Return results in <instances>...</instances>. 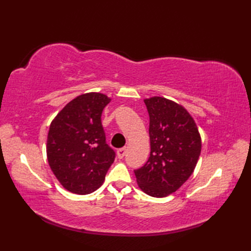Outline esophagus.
<instances>
[{"label": "esophagus", "instance_id": "34e87169", "mask_svg": "<svg viewBox=\"0 0 251 251\" xmlns=\"http://www.w3.org/2000/svg\"><path fill=\"white\" fill-rule=\"evenodd\" d=\"M125 153H126V148L119 149V150L116 151L117 157H119V158H123V157H124V156H125Z\"/></svg>", "mask_w": 251, "mask_h": 251}]
</instances>
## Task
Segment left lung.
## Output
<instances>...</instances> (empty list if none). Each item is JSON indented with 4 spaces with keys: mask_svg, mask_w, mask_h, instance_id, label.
<instances>
[{
    "mask_svg": "<svg viewBox=\"0 0 251 251\" xmlns=\"http://www.w3.org/2000/svg\"><path fill=\"white\" fill-rule=\"evenodd\" d=\"M150 115L151 153L145 166L135 170L138 186L153 197L177 191L193 174L201 138L184 106L164 97L145 99Z\"/></svg>",
    "mask_w": 251,
    "mask_h": 251,
    "instance_id": "8db88e82",
    "label": "left lung"
}]
</instances>
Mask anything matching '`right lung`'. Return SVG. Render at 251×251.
Masks as SVG:
<instances>
[{"label":"right lung","instance_id":"right-lung-1","mask_svg":"<svg viewBox=\"0 0 251 251\" xmlns=\"http://www.w3.org/2000/svg\"><path fill=\"white\" fill-rule=\"evenodd\" d=\"M111 98L86 93L67 103L51 121L46 154L51 172L72 193H93L102 185L115 153L105 143L101 114Z\"/></svg>","mask_w":251,"mask_h":251}]
</instances>
